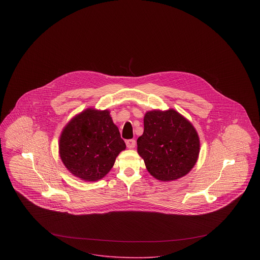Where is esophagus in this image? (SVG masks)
Here are the masks:
<instances>
[{
	"mask_svg": "<svg viewBox=\"0 0 260 260\" xmlns=\"http://www.w3.org/2000/svg\"><path fill=\"white\" fill-rule=\"evenodd\" d=\"M135 144H136V142H135L134 139H130V140H127V141H126V145H127V147L129 149L134 148V147H135Z\"/></svg>",
	"mask_w": 260,
	"mask_h": 260,
	"instance_id": "34e87169",
	"label": "esophagus"
}]
</instances>
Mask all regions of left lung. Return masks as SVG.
Wrapping results in <instances>:
<instances>
[{"instance_id": "obj_1", "label": "left lung", "mask_w": 260, "mask_h": 260, "mask_svg": "<svg viewBox=\"0 0 260 260\" xmlns=\"http://www.w3.org/2000/svg\"><path fill=\"white\" fill-rule=\"evenodd\" d=\"M137 152L149 173L169 182L188 174L198 160L200 140L192 123L174 109L151 110L144 115V132Z\"/></svg>"}]
</instances>
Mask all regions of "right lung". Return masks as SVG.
Here are the masks:
<instances>
[{
	"label": "right lung",
	"instance_id": "1",
	"mask_svg": "<svg viewBox=\"0 0 260 260\" xmlns=\"http://www.w3.org/2000/svg\"><path fill=\"white\" fill-rule=\"evenodd\" d=\"M125 149V142L107 109L87 108L75 115L59 139L63 164L72 175L85 182L105 177Z\"/></svg>",
	"mask_w": 260,
	"mask_h": 260
}]
</instances>
